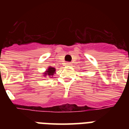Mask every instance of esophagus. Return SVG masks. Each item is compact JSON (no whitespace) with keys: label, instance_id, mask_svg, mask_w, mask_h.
Segmentation results:
<instances>
[{"label":"esophagus","instance_id":"obj_1","mask_svg":"<svg viewBox=\"0 0 129 129\" xmlns=\"http://www.w3.org/2000/svg\"><path fill=\"white\" fill-rule=\"evenodd\" d=\"M65 66H71V65H72V63H70V62H67V63H65Z\"/></svg>","mask_w":129,"mask_h":129}]
</instances>
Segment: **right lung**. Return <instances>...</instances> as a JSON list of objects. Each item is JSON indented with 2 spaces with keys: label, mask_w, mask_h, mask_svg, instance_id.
I'll use <instances>...</instances> for the list:
<instances>
[{
  "label": "right lung",
  "mask_w": 129,
  "mask_h": 129,
  "mask_svg": "<svg viewBox=\"0 0 129 129\" xmlns=\"http://www.w3.org/2000/svg\"><path fill=\"white\" fill-rule=\"evenodd\" d=\"M55 72V69L54 68L49 67V68L47 69V71H46V72L45 73L44 76H53V75L54 74Z\"/></svg>",
  "instance_id": "obj_1"
}]
</instances>
